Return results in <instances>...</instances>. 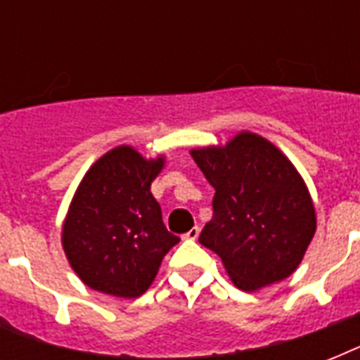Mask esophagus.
Listing matches in <instances>:
<instances>
[{"label":"esophagus","instance_id":"esophagus-1","mask_svg":"<svg viewBox=\"0 0 360 360\" xmlns=\"http://www.w3.org/2000/svg\"><path fill=\"white\" fill-rule=\"evenodd\" d=\"M198 236H200V228H198V226H194V228H191V230L186 231L185 236H183V239L194 240V239H198Z\"/></svg>","mask_w":360,"mask_h":360}]
</instances>
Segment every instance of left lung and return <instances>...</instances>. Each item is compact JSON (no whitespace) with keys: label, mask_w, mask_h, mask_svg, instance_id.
<instances>
[{"label":"left lung","mask_w":360,"mask_h":360,"mask_svg":"<svg viewBox=\"0 0 360 360\" xmlns=\"http://www.w3.org/2000/svg\"><path fill=\"white\" fill-rule=\"evenodd\" d=\"M191 155L214 188L213 219L200 243L222 257L239 290L288 278L316 231L312 200L293 164L250 132Z\"/></svg>","instance_id":"obj_1"}]
</instances>
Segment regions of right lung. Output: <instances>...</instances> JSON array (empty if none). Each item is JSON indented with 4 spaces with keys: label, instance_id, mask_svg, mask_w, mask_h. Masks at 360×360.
Masks as SVG:
<instances>
[{
    "label": "right lung",
    "instance_id": "add662e5",
    "mask_svg": "<svg viewBox=\"0 0 360 360\" xmlns=\"http://www.w3.org/2000/svg\"><path fill=\"white\" fill-rule=\"evenodd\" d=\"M162 158L121 146L98 158L70 203L63 248L82 282L115 297H140L179 237L162 222L151 181Z\"/></svg>",
    "mask_w": 360,
    "mask_h": 360
}]
</instances>
